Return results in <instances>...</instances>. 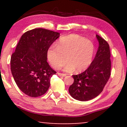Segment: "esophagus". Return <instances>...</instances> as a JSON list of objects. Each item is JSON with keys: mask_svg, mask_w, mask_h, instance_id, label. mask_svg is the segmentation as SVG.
<instances>
[{"mask_svg": "<svg viewBox=\"0 0 127 127\" xmlns=\"http://www.w3.org/2000/svg\"><path fill=\"white\" fill-rule=\"evenodd\" d=\"M58 76H61V77H65V76H66V74L61 73H58Z\"/></svg>", "mask_w": 127, "mask_h": 127, "instance_id": "1", "label": "esophagus"}]
</instances>
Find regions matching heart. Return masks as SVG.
<instances>
[{
    "label": "heart",
    "instance_id": "heart-1",
    "mask_svg": "<svg viewBox=\"0 0 127 127\" xmlns=\"http://www.w3.org/2000/svg\"><path fill=\"white\" fill-rule=\"evenodd\" d=\"M95 47L92 41L82 36L71 34L61 37L55 46L48 48L47 56L51 65L59 69L66 63L65 71L81 72L91 65ZM67 61H66L65 60Z\"/></svg>",
    "mask_w": 127,
    "mask_h": 127
}]
</instances>
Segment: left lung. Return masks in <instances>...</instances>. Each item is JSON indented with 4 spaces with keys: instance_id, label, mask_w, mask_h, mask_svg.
<instances>
[{
    "instance_id": "obj_1",
    "label": "left lung",
    "mask_w": 127,
    "mask_h": 127,
    "mask_svg": "<svg viewBox=\"0 0 127 127\" xmlns=\"http://www.w3.org/2000/svg\"><path fill=\"white\" fill-rule=\"evenodd\" d=\"M99 47L94 59L84 72L73 75L74 82L69 88L76 100L87 101L100 94L110 76V51L108 43L98 34Z\"/></svg>"
}]
</instances>
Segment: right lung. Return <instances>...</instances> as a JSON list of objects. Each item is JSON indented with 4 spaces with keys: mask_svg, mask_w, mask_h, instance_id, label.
Instances as JSON below:
<instances>
[{
    "mask_svg": "<svg viewBox=\"0 0 127 127\" xmlns=\"http://www.w3.org/2000/svg\"><path fill=\"white\" fill-rule=\"evenodd\" d=\"M60 33L36 28L22 34L12 54L10 67L17 86L26 95L38 97L44 95L56 72L48 65L47 53Z\"/></svg>",
    "mask_w": 127,
    "mask_h": 127,
    "instance_id": "1",
    "label": "right lung"
}]
</instances>
